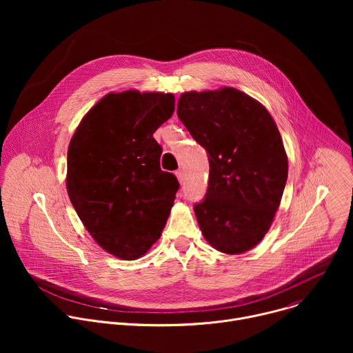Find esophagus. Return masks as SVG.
<instances>
[{"label": "esophagus", "mask_w": 353, "mask_h": 353, "mask_svg": "<svg viewBox=\"0 0 353 353\" xmlns=\"http://www.w3.org/2000/svg\"><path fill=\"white\" fill-rule=\"evenodd\" d=\"M176 176L180 183H184V172L183 170H176Z\"/></svg>", "instance_id": "34e87169"}]
</instances>
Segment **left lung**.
<instances>
[{
  "label": "left lung",
  "mask_w": 353,
  "mask_h": 353,
  "mask_svg": "<svg viewBox=\"0 0 353 353\" xmlns=\"http://www.w3.org/2000/svg\"><path fill=\"white\" fill-rule=\"evenodd\" d=\"M177 116L205 148L210 180L194 205L205 240L225 254H241L268 232L288 179V157L268 110L234 89L185 92Z\"/></svg>",
  "instance_id": "obj_1"
}]
</instances>
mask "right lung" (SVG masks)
Wrapping results in <instances>:
<instances>
[{"instance_id":"right-lung-1","label":"right lung","mask_w":353,"mask_h":353,"mask_svg":"<svg viewBox=\"0 0 353 353\" xmlns=\"http://www.w3.org/2000/svg\"><path fill=\"white\" fill-rule=\"evenodd\" d=\"M174 112L172 93H109L78 125L67 158V191L86 230L121 260L143 256L161 237L176 176L161 169L154 132Z\"/></svg>"}]
</instances>
